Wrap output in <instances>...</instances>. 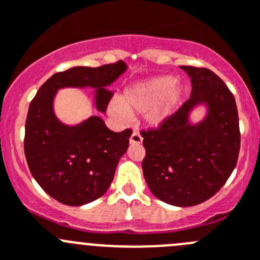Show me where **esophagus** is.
<instances>
[{
  "label": "esophagus",
  "instance_id": "esophagus-1",
  "mask_svg": "<svg viewBox=\"0 0 260 260\" xmlns=\"http://www.w3.org/2000/svg\"><path fill=\"white\" fill-rule=\"evenodd\" d=\"M142 141H143L142 136H141L138 132H136V131L132 133V136H131V138H129V142L136 143V145H140V143H142Z\"/></svg>",
  "mask_w": 260,
  "mask_h": 260
}]
</instances>
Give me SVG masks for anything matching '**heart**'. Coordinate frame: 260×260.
I'll return each instance as SVG.
<instances>
[{
    "label": "heart",
    "mask_w": 260,
    "mask_h": 260,
    "mask_svg": "<svg viewBox=\"0 0 260 260\" xmlns=\"http://www.w3.org/2000/svg\"><path fill=\"white\" fill-rule=\"evenodd\" d=\"M184 87L170 76H157L125 87L119 99L109 103V112L120 120H129L135 113H143L150 127H160L178 110Z\"/></svg>",
    "instance_id": "1"
}]
</instances>
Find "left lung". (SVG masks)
Wrapping results in <instances>:
<instances>
[{"mask_svg":"<svg viewBox=\"0 0 260 260\" xmlns=\"http://www.w3.org/2000/svg\"><path fill=\"white\" fill-rule=\"evenodd\" d=\"M190 77L188 102L156 131H143V176L156 198L176 207L213 197L238 162L240 150L235 98L211 70L180 66ZM205 109L202 120L191 114Z\"/></svg>","mask_w":260,"mask_h":260,"instance_id":"8db88e82","label":"left lung"}]
</instances>
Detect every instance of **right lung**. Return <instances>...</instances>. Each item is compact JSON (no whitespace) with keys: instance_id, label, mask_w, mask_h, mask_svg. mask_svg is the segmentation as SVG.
I'll list each match as a JSON object with an SVG mask.
<instances>
[{"instance_id":"add662e5","label":"right lung","mask_w":260,"mask_h":260,"mask_svg":"<svg viewBox=\"0 0 260 260\" xmlns=\"http://www.w3.org/2000/svg\"><path fill=\"white\" fill-rule=\"evenodd\" d=\"M123 60L102 67L76 66L53 75L31 100L25 123L24 150L37 183L58 202L84 206L108 190L119 158L127 152L132 131L113 132L99 115L66 124L55 115L54 99L66 87L94 89V105L105 113L108 90L124 72Z\"/></svg>"}]
</instances>
